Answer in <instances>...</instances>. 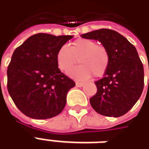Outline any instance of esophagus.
<instances>
[{
    "instance_id": "esophagus-1",
    "label": "esophagus",
    "mask_w": 149,
    "mask_h": 149,
    "mask_svg": "<svg viewBox=\"0 0 149 149\" xmlns=\"http://www.w3.org/2000/svg\"><path fill=\"white\" fill-rule=\"evenodd\" d=\"M84 85V84H83V83H80V82H77V83H76V86H77V87H78V88L83 87Z\"/></svg>"
}]
</instances>
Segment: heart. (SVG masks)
Masks as SVG:
<instances>
[{"label": "heart", "instance_id": "b5f03b06", "mask_svg": "<svg viewBox=\"0 0 149 149\" xmlns=\"http://www.w3.org/2000/svg\"><path fill=\"white\" fill-rule=\"evenodd\" d=\"M79 61L81 65L72 68L68 75L76 80H88L93 75L102 77L109 68V53L104 46L89 39H78L69 47L62 46L56 53V62L61 71H66Z\"/></svg>", "mask_w": 149, "mask_h": 149}]
</instances>
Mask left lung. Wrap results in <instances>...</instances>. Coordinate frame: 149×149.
I'll return each instance as SVG.
<instances>
[{
	"label": "left lung",
	"mask_w": 149,
	"mask_h": 149,
	"mask_svg": "<svg viewBox=\"0 0 149 149\" xmlns=\"http://www.w3.org/2000/svg\"><path fill=\"white\" fill-rule=\"evenodd\" d=\"M84 39L100 41L109 53L104 77L95 82L97 92L90 104L99 114L125 115L141 97L144 88V67L136 49L124 36L107 29L82 34Z\"/></svg>",
	"instance_id": "left-lung-1"
}]
</instances>
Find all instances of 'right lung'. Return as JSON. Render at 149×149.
Wrapping results in <instances>:
<instances>
[{
  "mask_svg": "<svg viewBox=\"0 0 149 149\" xmlns=\"http://www.w3.org/2000/svg\"><path fill=\"white\" fill-rule=\"evenodd\" d=\"M73 36L37 33L15 49L7 70L8 91L21 112L44 120L60 114L75 82L60 71L59 49Z\"/></svg>",
  "mask_w": 149,
  "mask_h": 149,
  "instance_id": "right-lung-1",
  "label": "right lung"
}]
</instances>
